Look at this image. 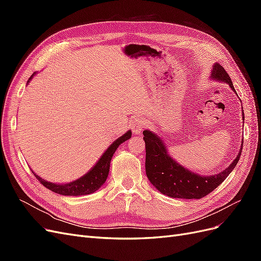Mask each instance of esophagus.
Masks as SVG:
<instances>
[{
    "mask_svg": "<svg viewBox=\"0 0 261 261\" xmlns=\"http://www.w3.org/2000/svg\"><path fill=\"white\" fill-rule=\"evenodd\" d=\"M146 122L143 117H136L132 123V130L135 134H140L145 128Z\"/></svg>",
    "mask_w": 261,
    "mask_h": 261,
    "instance_id": "esophagus-1",
    "label": "esophagus"
}]
</instances>
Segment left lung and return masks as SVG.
<instances>
[{"mask_svg": "<svg viewBox=\"0 0 261 261\" xmlns=\"http://www.w3.org/2000/svg\"><path fill=\"white\" fill-rule=\"evenodd\" d=\"M211 78L226 83L235 91L234 86L225 69L218 63L213 65ZM236 92V91H235ZM244 115V112H243ZM146 144V174L148 179L161 194L173 198L200 199L222 183L238 164L242 151L228 167L215 175L203 176L181 167L168 153L161 138L150 130H144ZM243 149V144L242 148Z\"/></svg>", "mask_w": 261, "mask_h": 261, "instance_id": "8db88e82", "label": "left lung"}]
</instances>
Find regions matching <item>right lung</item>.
Listing matches in <instances>:
<instances>
[{"instance_id":"obj_1","label":"right lung","mask_w":261,"mask_h":261,"mask_svg":"<svg viewBox=\"0 0 261 261\" xmlns=\"http://www.w3.org/2000/svg\"><path fill=\"white\" fill-rule=\"evenodd\" d=\"M35 74L31 75V77L29 78L27 83L30 82V80L34 77ZM130 137H132V132L130 130L126 132L123 136L117 138L114 143L106 150V152L101 155L99 161L88 173H86V174L81 178L70 181V183H67V184L51 183V181H48L43 179L42 177L38 176L36 173L34 172L33 173L36 176V178L40 181L44 187H46L48 189H50V191L57 194L64 195V196H82V195L92 194L96 191H98V189L103 185V183L107 180L109 171H110V163H111V159L117 147L121 144H123L124 141L129 139Z\"/></svg>"}]
</instances>
